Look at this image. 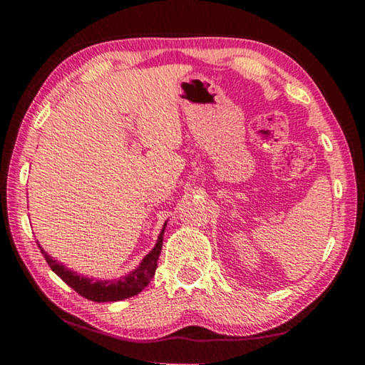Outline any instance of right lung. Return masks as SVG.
<instances>
[{
  "label": "right lung",
  "mask_w": 365,
  "mask_h": 365,
  "mask_svg": "<svg viewBox=\"0 0 365 365\" xmlns=\"http://www.w3.org/2000/svg\"><path fill=\"white\" fill-rule=\"evenodd\" d=\"M165 225L168 224H164L163 230L159 233L156 246L148 252L138 267L132 270L128 275L122 277L119 280H96L95 282L88 279V277H82L78 275L77 272L64 267V265L58 262L56 259L48 256V252L43 250L40 245L38 248L41 251V255L45 256L48 265L51 267L54 274L61 277V280L66 282L71 288L76 289L80 296H83V298L95 302L120 301V299H127V298H132L135 294H138L141 289L148 287V283L151 282V279L154 277V272L158 269V259L160 255V250H163Z\"/></svg>",
  "instance_id": "right-lung-1"
}]
</instances>
